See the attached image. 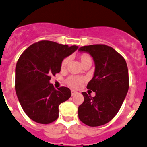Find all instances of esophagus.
<instances>
[{"instance_id": "obj_1", "label": "esophagus", "mask_w": 147, "mask_h": 147, "mask_svg": "<svg viewBox=\"0 0 147 147\" xmlns=\"http://www.w3.org/2000/svg\"><path fill=\"white\" fill-rule=\"evenodd\" d=\"M71 93H72V95H75V94L77 93V92L75 90H71Z\"/></svg>"}]
</instances>
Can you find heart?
<instances>
[{
    "label": "heart",
    "mask_w": 147,
    "mask_h": 147,
    "mask_svg": "<svg viewBox=\"0 0 147 147\" xmlns=\"http://www.w3.org/2000/svg\"><path fill=\"white\" fill-rule=\"evenodd\" d=\"M79 59L80 60L81 64L82 65V66H84L86 64L91 63L92 64V57L90 55L86 53L81 54L79 56ZM69 62V57H65V59L62 60V63H61V68L62 69H65L67 66L68 63ZM84 81V79L81 77L79 76H75V75H72V76H69L67 78L66 82L69 86H70L71 88H78L80 86L81 84L82 83V82Z\"/></svg>",
    "instance_id": "obj_1"
}]
</instances>
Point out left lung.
Instances as JSON below:
<instances>
[{
	"label": "left lung",
	"instance_id": "8db88e82",
	"mask_svg": "<svg viewBox=\"0 0 147 147\" xmlns=\"http://www.w3.org/2000/svg\"><path fill=\"white\" fill-rule=\"evenodd\" d=\"M79 51L89 53L95 62L93 78L87 88L95 96L82 92L84 102L78 107V116L89 126H102L114 118L126 98L129 87L127 65L119 52L107 45L81 47Z\"/></svg>",
	"mask_w": 147,
	"mask_h": 147
}]
</instances>
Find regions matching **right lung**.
<instances>
[{
    "label": "right lung",
    "mask_w": 147,
    "mask_h": 147,
    "mask_svg": "<svg viewBox=\"0 0 147 147\" xmlns=\"http://www.w3.org/2000/svg\"><path fill=\"white\" fill-rule=\"evenodd\" d=\"M51 41H40L28 47L16 66L15 89L26 114L42 124L54 122L59 116V105L71 96L66 87L55 89L49 82L61 69V63L78 49Z\"/></svg>",
    "instance_id": "1"
}]
</instances>
